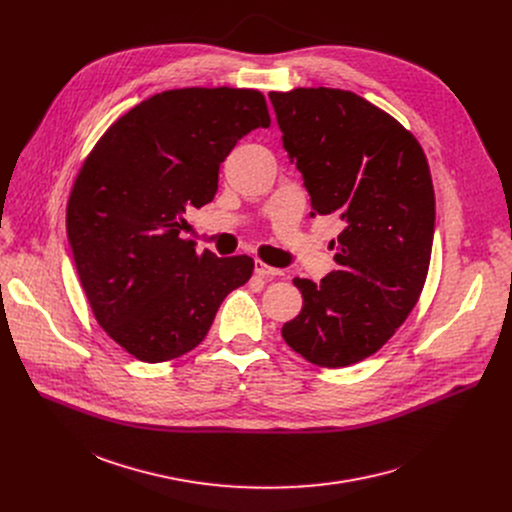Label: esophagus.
Instances as JSON below:
<instances>
[{
    "mask_svg": "<svg viewBox=\"0 0 512 512\" xmlns=\"http://www.w3.org/2000/svg\"><path fill=\"white\" fill-rule=\"evenodd\" d=\"M255 273L257 275H261V277H281L283 275V271L281 269H277V267H271V265H267L265 261H255Z\"/></svg>",
    "mask_w": 512,
    "mask_h": 512,
    "instance_id": "1",
    "label": "esophagus"
}]
</instances>
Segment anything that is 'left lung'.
Returning a JSON list of instances; mask_svg holds the SVG:
<instances>
[{"instance_id": "1", "label": "left lung", "mask_w": 512, "mask_h": 512, "mask_svg": "<svg viewBox=\"0 0 512 512\" xmlns=\"http://www.w3.org/2000/svg\"><path fill=\"white\" fill-rule=\"evenodd\" d=\"M283 148L304 174L312 216L344 223L320 283L294 279L302 312L283 340L316 367L340 369L383 348L425 285L435 194L415 135L356 93L328 87L271 91Z\"/></svg>"}]
</instances>
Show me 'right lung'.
Wrapping results in <instances>:
<instances>
[{
    "instance_id": "add662e5",
    "label": "right lung",
    "mask_w": 512,
    "mask_h": 512,
    "mask_svg": "<svg viewBox=\"0 0 512 512\" xmlns=\"http://www.w3.org/2000/svg\"><path fill=\"white\" fill-rule=\"evenodd\" d=\"M269 125L257 89H172L121 115L85 158L66 204L72 257L95 320L137 360L196 348L251 279V257L198 253L180 233L237 141Z\"/></svg>"
}]
</instances>
